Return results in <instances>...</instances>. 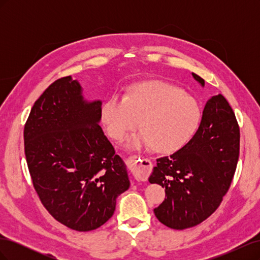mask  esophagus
Listing matches in <instances>:
<instances>
[{"label":"esophagus","instance_id":"34e87169","mask_svg":"<svg viewBox=\"0 0 260 260\" xmlns=\"http://www.w3.org/2000/svg\"><path fill=\"white\" fill-rule=\"evenodd\" d=\"M135 158L137 159V157H135ZM131 171L137 181H145L152 171V162L144 158H139L136 160L135 166L132 167Z\"/></svg>","mask_w":260,"mask_h":260}]
</instances>
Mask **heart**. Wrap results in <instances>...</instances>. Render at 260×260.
Listing matches in <instances>:
<instances>
[{
  "instance_id": "obj_1",
  "label": "heart",
  "mask_w": 260,
  "mask_h": 260,
  "mask_svg": "<svg viewBox=\"0 0 260 260\" xmlns=\"http://www.w3.org/2000/svg\"><path fill=\"white\" fill-rule=\"evenodd\" d=\"M102 120L115 140L141 127L139 135L127 139L128 147L155 146L162 153L175 152L186 144L198 130L202 109L192 95L159 80H146L131 86L127 96L113 95L102 107Z\"/></svg>"
}]
</instances>
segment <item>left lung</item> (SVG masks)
I'll list each match as a JSON object with an SVG mask.
<instances>
[{
    "label": "left lung",
    "mask_w": 260,
    "mask_h": 260,
    "mask_svg": "<svg viewBox=\"0 0 260 260\" xmlns=\"http://www.w3.org/2000/svg\"><path fill=\"white\" fill-rule=\"evenodd\" d=\"M202 86L205 81L192 73ZM240 154V128L231 106L221 95L204 107L201 124L179 151L157 159L149 183L165 187L167 198L154 209L171 229L183 230L203 222L228 192Z\"/></svg>",
    "instance_id": "8db88e82"
}]
</instances>
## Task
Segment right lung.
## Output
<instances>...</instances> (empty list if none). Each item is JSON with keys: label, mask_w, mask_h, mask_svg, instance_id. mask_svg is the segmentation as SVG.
I'll return each mask as SVG.
<instances>
[{"label": "right lung", "mask_w": 260, "mask_h": 260, "mask_svg": "<svg viewBox=\"0 0 260 260\" xmlns=\"http://www.w3.org/2000/svg\"><path fill=\"white\" fill-rule=\"evenodd\" d=\"M102 101L89 102L72 76L39 98L23 130L28 169L50 214L70 229L91 231L114 215L130 186L127 168L100 127Z\"/></svg>", "instance_id": "right-lung-1"}]
</instances>
